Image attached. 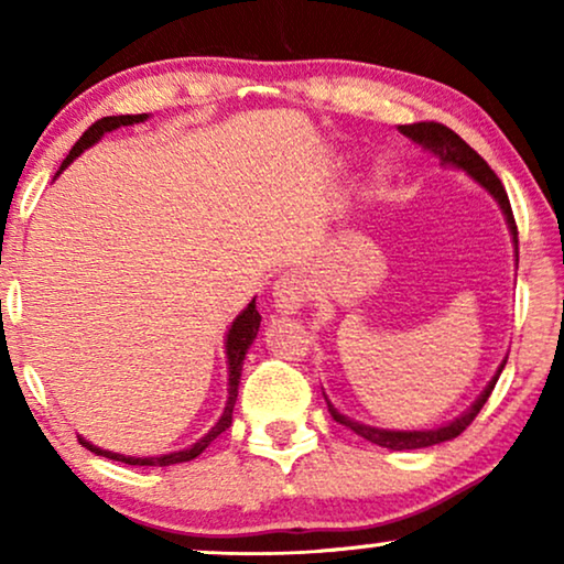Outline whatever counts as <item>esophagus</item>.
<instances>
[{
	"label": "esophagus",
	"mask_w": 564,
	"mask_h": 564,
	"mask_svg": "<svg viewBox=\"0 0 564 564\" xmlns=\"http://www.w3.org/2000/svg\"><path fill=\"white\" fill-rule=\"evenodd\" d=\"M272 297H274V305L280 307L282 313H297V307L303 305L307 297L305 276L300 272H284L280 280L274 282Z\"/></svg>",
	"instance_id": "esophagus-1"
}]
</instances>
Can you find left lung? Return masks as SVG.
<instances>
[{"instance_id":"8db88e82","label":"left lung","mask_w":564,"mask_h":564,"mask_svg":"<svg viewBox=\"0 0 564 564\" xmlns=\"http://www.w3.org/2000/svg\"><path fill=\"white\" fill-rule=\"evenodd\" d=\"M400 133L411 138V141L421 143L423 149H429L434 156H438L442 164H449V166H459L465 169V172L473 176L475 182H480L485 189L490 192L492 197L498 199V205L503 207L506 213V220H508V228H511L513 234V243L519 246V228H516V220H513V210H511V203H508V195H506V187L500 184L498 174L492 172L488 166V161H485L480 153L475 149H469V145L462 141V138L454 133L452 128L442 126V122H411V126H400ZM506 361L500 365L498 375L492 377L488 388L482 390V395L475 400L473 405L467 408L465 413L459 415V419H454L452 423H446V426H438V429H431V431H382V429H372V426H361V423L346 419L336 411L334 405L328 403V413L334 415L336 423H341V426L351 429L354 434L367 438V442H372L377 446H384V449H392V452H403V449H423V446H434V444H442V442H449V438L459 436L462 431H465L469 423L477 419V413L482 411V405L488 403L492 388H496L500 372H503Z\"/></svg>"}]
</instances>
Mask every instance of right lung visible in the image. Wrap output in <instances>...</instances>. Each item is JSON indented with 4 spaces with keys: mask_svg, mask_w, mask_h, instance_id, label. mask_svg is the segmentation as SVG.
Returning <instances> with one entry per match:
<instances>
[{
    "mask_svg": "<svg viewBox=\"0 0 564 564\" xmlns=\"http://www.w3.org/2000/svg\"><path fill=\"white\" fill-rule=\"evenodd\" d=\"M149 115H112V118H102L97 122H91V126L84 130V135L79 141L74 143V149L68 151V156L61 169H66L72 161L79 156L84 149H89V145H95L99 138L105 133H110V130L120 128V126H133V122H143ZM259 321L261 315L257 311V303H249V307L238 315L234 321V326L228 330V338H226V354H228V403H226V411H223L220 421L215 423V426L207 431V434L199 438L197 444H192L189 449H182V452H174V454H164V457H126V454H115V452H105L99 449V446L89 444L87 438L79 436V444L87 446L89 452H95L97 457H107V459H115V462H122V465H138V467H169V465H180V462H189L203 454L207 446H210L215 438H218L223 431H226L230 423H234V405H236V398H238V380H241V367H243V359H246V351H249V346L253 344V338H257V330H259Z\"/></svg>",
    "mask_w": 564,
    "mask_h": 564,
    "instance_id": "right-lung-1",
    "label": "right lung"
}]
</instances>
